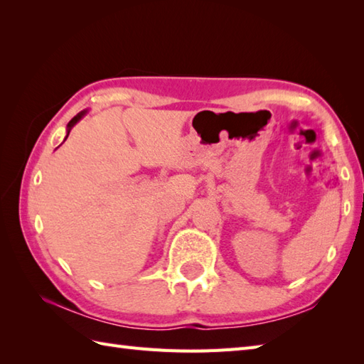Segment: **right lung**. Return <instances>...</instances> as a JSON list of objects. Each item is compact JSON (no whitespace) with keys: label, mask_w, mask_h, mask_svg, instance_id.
Listing matches in <instances>:
<instances>
[{"label":"right lung","mask_w":364,"mask_h":364,"mask_svg":"<svg viewBox=\"0 0 364 364\" xmlns=\"http://www.w3.org/2000/svg\"><path fill=\"white\" fill-rule=\"evenodd\" d=\"M86 112H87V111H81V112H78V114H76L75 117H73L70 122H68V125H67V136H65V139L68 137V133H70V129L76 125V123H78V122L84 117V115H86Z\"/></svg>","instance_id":"obj_1"}]
</instances>
